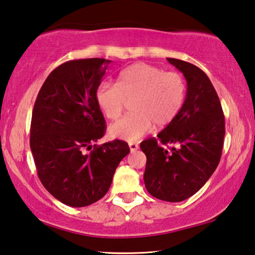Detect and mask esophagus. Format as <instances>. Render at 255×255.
<instances>
[{
  "label": "esophagus",
  "mask_w": 255,
  "mask_h": 255,
  "mask_svg": "<svg viewBox=\"0 0 255 255\" xmlns=\"http://www.w3.org/2000/svg\"><path fill=\"white\" fill-rule=\"evenodd\" d=\"M129 148H130V152L133 153L138 149V145L136 143H129Z\"/></svg>",
  "instance_id": "obj_1"
}]
</instances>
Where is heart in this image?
Listing matches in <instances>:
<instances>
[{"instance_id":"b5f03b06","label":"heart","mask_w":255,"mask_h":255,"mask_svg":"<svg viewBox=\"0 0 255 255\" xmlns=\"http://www.w3.org/2000/svg\"><path fill=\"white\" fill-rule=\"evenodd\" d=\"M185 93L187 84L179 73L136 63L120 73L117 84L101 82L94 97L98 107L110 120L118 119L126 101L132 100V114L111 125L109 133L119 139L136 141L153 125L163 128L173 122L183 106Z\"/></svg>"}]
</instances>
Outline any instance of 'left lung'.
I'll list each match as a JSON object with an SVG mask.
<instances>
[{
  "instance_id": "8db88e82",
  "label": "left lung",
  "mask_w": 255,
  "mask_h": 255,
  "mask_svg": "<svg viewBox=\"0 0 255 255\" xmlns=\"http://www.w3.org/2000/svg\"><path fill=\"white\" fill-rule=\"evenodd\" d=\"M167 62L185 77V100L173 122L156 138L141 141L140 148L147 158L144 173L147 191L157 199L180 202L199 191L218 166L225 119L205 72L184 60L167 58Z\"/></svg>"
}]
</instances>
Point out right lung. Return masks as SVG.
<instances>
[{
	"mask_svg": "<svg viewBox=\"0 0 255 255\" xmlns=\"http://www.w3.org/2000/svg\"><path fill=\"white\" fill-rule=\"evenodd\" d=\"M110 62L86 58L62 64L47 77L34 102L30 148L38 176L51 196L71 207L100 200L130 152L119 139L85 152L105 135L94 93Z\"/></svg>",
	"mask_w": 255,
	"mask_h": 255,
	"instance_id": "obj_1",
	"label": "right lung"
}]
</instances>
